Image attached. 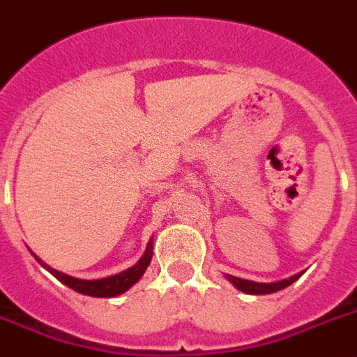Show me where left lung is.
<instances>
[{
    "label": "left lung",
    "instance_id": "8db88e82",
    "mask_svg": "<svg viewBox=\"0 0 357 357\" xmlns=\"http://www.w3.org/2000/svg\"><path fill=\"white\" fill-rule=\"evenodd\" d=\"M301 273H297V275H291V278L282 279V281H278V282L246 281V279L235 278V275H226V279H228V281L231 282L235 288H237V290L244 291V294H253V296H264V294H273V291H279V290H282V288L290 287L291 282L297 281V279L301 278Z\"/></svg>",
    "mask_w": 357,
    "mask_h": 357
}]
</instances>
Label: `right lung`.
<instances>
[{
	"instance_id": "add662e5",
	"label": "right lung",
	"mask_w": 357,
	"mask_h": 357,
	"mask_svg": "<svg viewBox=\"0 0 357 357\" xmlns=\"http://www.w3.org/2000/svg\"><path fill=\"white\" fill-rule=\"evenodd\" d=\"M34 257H36V255H34ZM151 257H153V238H149L146 252H144V255L140 257V261H138L135 266L128 268V270H123V272L116 273V275H111V278L94 279V281L70 278V275H67V273H61L58 272V270H54V268L47 266L41 259L36 257V261L41 264V266L47 268V270H49V272H51L58 281L63 282L66 287L73 288V290L78 291V294H84V296H91V297H114L123 294V291H128L135 282L140 281V278H142L144 272H146L147 266H149V263H151Z\"/></svg>"
}]
</instances>
